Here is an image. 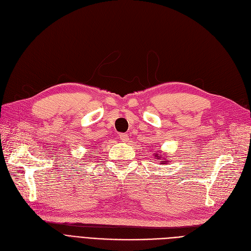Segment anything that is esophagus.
<instances>
[{
    "label": "esophagus",
    "mask_w": 251,
    "mask_h": 251,
    "mask_svg": "<svg viewBox=\"0 0 251 251\" xmlns=\"http://www.w3.org/2000/svg\"><path fill=\"white\" fill-rule=\"evenodd\" d=\"M120 140L122 142H127L128 141V135L126 133H120Z\"/></svg>",
    "instance_id": "34e87169"
}]
</instances>
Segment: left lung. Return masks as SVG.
Wrapping results in <instances>:
<instances>
[{
	"label": "left lung",
	"mask_w": 251,
	"mask_h": 251,
	"mask_svg": "<svg viewBox=\"0 0 251 251\" xmlns=\"http://www.w3.org/2000/svg\"><path fill=\"white\" fill-rule=\"evenodd\" d=\"M153 155H155V158H160L161 165H164V164H170V160L168 159V157H163L164 155H167V153H164L161 150H159L158 153H157V151H156V153H154V154H153Z\"/></svg>",
	"instance_id": "8db88e82"
}]
</instances>
